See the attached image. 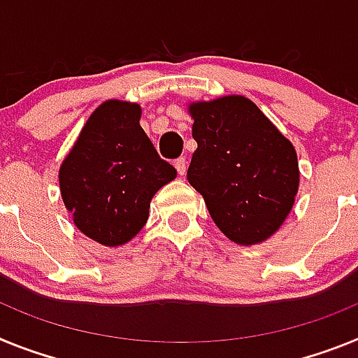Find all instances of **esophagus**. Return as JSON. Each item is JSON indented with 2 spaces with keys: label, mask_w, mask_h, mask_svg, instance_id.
Segmentation results:
<instances>
[{
  "label": "esophagus",
  "mask_w": 358,
  "mask_h": 358,
  "mask_svg": "<svg viewBox=\"0 0 358 358\" xmlns=\"http://www.w3.org/2000/svg\"><path fill=\"white\" fill-rule=\"evenodd\" d=\"M175 167L176 171H178V175L183 176L185 175V171H187V162H185V158H176L175 160Z\"/></svg>",
  "instance_id": "1"
}]
</instances>
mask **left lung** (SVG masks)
<instances>
[{
    "mask_svg": "<svg viewBox=\"0 0 358 358\" xmlns=\"http://www.w3.org/2000/svg\"><path fill=\"white\" fill-rule=\"evenodd\" d=\"M192 155L187 180L210 217L238 245L268 239L287 220L299 189L294 145L241 95L192 102Z\"/></svg>",
    "mask_w": 358,
    "mask_h": 358,
    "instance_id": "1",
    "label": "left lung"
}]
</instances>
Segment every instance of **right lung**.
I'll use <instances>...</instances> for the list:
<instances>
[{"mask_svg": "<svg viewBox=\"0 0 358 358\" xmlns=\"http://www.w3.org/2000/svg\"><path fill=\"white\" fill-rule=\"evenodd\" d=\"M141 106L106 101L90 115L59 169L66 209L80 232L119 247L145 225L155 192L176 178L141 127Z\"/></svg>", "mask_w": 358, "mask_h": 358, "instance_id": "1", "label": "right lung"}]
</instances>
